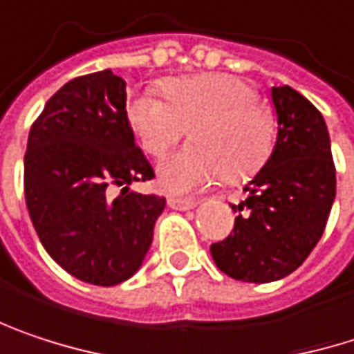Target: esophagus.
I'll use <instances>...</instances> for the list:
<instances>
[{
    "label": "esophagus",
    "instance_id": "esophagus-1",
    "mask_svg": "<svg viewBox=\"0 0 354 354\" xmlns=\"http://www.w3.org/2000/svg\"><path fill=\"white\" fill-rule=\"evenodd\" d=\"M168 207L174 210H190L196 207V201H192V198H178V196H170V198H168Z\"/></svg>",
    "mask_w": 354,
    "mask_h": 354
}]
</instances>
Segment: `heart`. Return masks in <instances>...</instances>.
<instances>
[{"instance_id":"1","label":"heart","mask_w":354,"mask_h":354,"mask_svg":"<svg viewBox=\"0 0 354 354\" xmlns=\"http://www.w3.org/2000/svg\"><path fill=\"white\" fill-rule=\"evenodd\" d=\"M156 91L138 93L127 117L145 151L162 156L190 127L194 144L158 166L160 184L172 194L203 190L221 178H245L270 158L273 117L247 81L235 75L172 79Z\"/></svg>"}]
</instances>
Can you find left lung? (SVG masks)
I'll return each mask as SVG.
<instances>
[{
    "instance_id": "left-lung-1",
    "label": "left lung",
    "mask_w": 354,
    "mask_h": 354,
    "mask_svg": "<svg viewBox=\"0 0 354 354\" xmlns=\"http://www.w3.org/2000/svg\"><path fill=\"white\" fill-rule=\"evenodd\" d=\"M277 140L227 239L210 245L216 268L233 279L268 283L296 272L320 241L337 194L330 138L320 111L292 86H273Z\"/></svg>"
}]
</instances>
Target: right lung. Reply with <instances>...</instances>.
Listing matches in <instances>:
<instances>
[{"label":"right lung","mask_w":354,"mask_h":354,"mask_svg":"<svg viewBox=\"0 0 354 354\" xmlns=\"http://www.w3.org/2000/svg\"><path fill=\"white\" fill-rule=\"evenodd\" d=\"M125 103V81L109 68L68 81L34 121L24 156L26 205L44 249L95 286H117L142 268L166 207L164 196L129 190L153 170Z\"/></svg>","instance_id":"add662e5"}]
</instances>
